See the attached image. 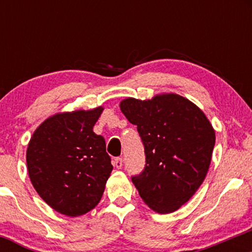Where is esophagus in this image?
I'll return each mask as SVG.
<instances>
[{
  "label": "esophagus",
  "mask_w": 252,
  "mask_h": 252,
  "mask_svg": "<svg viewBox=\"0 0 252 252\" xmlns=\"http://www.w3.org/2000/svg\"><path fill=\"white\" fill-rule=\"evenodd\" d=\"M113 165H115L117 168H122L123 167V158L116 157L115 159H113Z\"/></svg>",
  "instance_id": "esophagus-1"
}]
</instances>
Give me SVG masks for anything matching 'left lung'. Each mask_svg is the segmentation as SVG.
Here are the masks:
<instances>
[{
  "label": "left lung",
  "instance_id": "obj_1",
  "mask_svg": "<svg viewBox=\"0 0 252 252\" xmlns=\"http://www.w3.org/2000/svg\"><path fill=\"white\" fill-rule=\"evenodd\" d=\"M120 110L142 140L146 165L132 181L141 198L158 213L187 203L204 181L216 133L204 112L177 94L141 101L124 99Z\"/></svg>",
  "mask_w": 252,
  "mask_h": 252
}]
</instances>
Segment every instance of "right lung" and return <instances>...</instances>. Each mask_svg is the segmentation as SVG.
<instances>
[{
    "mask_svg": "<svg viewBox=\"0 0 252 252\" xmlns=\"http://www.w3.org/2000/svg\"><path fill=\"white\" fill-rule=\"evenodd\" d=\"M102 106L49 117L35 129L26 153L29 175L55 211L82 216L98 204L113 166L105 140L93 132Z\"/></svg>",
    "mask_w": 252,
    "mask_h": 252,
    "instance_id": "add662e5",
    "label": "right lung"
}]
</instances>
